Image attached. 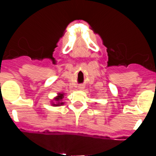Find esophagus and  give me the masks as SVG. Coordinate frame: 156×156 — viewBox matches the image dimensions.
I'll use <instances>...</instances> for the list:
<instances>
[{"mask_svg":"<svg viewBox=\"0 0 156 156\" xmlns=\"http://www.w3.org/2000/svg\"><path fill=\"white\" fill-rule=\"evenodd\" d=\"M78 88H79V90H83L85 87H84V86H83V85H80V86L78 87Z\"/></svg>","mask_w":156,"mask_h":156,"instance_id":"esophagus-1","label":"esophagus"}]
</instances>
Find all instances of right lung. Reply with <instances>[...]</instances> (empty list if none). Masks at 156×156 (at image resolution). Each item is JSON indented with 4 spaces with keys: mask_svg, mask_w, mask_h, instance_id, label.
Masks as SVG:
<instances>
[{
    "mask_svg": "<svg viewBox=\"0 0 156 156\" xmlns=\"http://www.w3.org/2000/svg\"><path fill=\"white\" fill-rule=\"evenodd\" d=\"M65 94L64 93H58L57 96L53 98V100H51V103L52 106H60L64 105L63 102V98H64Z\"/></svg>",
    "mask_w": 156,
    "mask_h": 156,
    "instance_id": "obj_1",
    "label": "right lung"
}]
</instances>
